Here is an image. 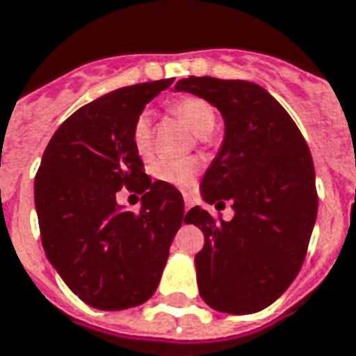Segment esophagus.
<instances>
[{
  "instance_id": "34e87169",
  "label": "esophagus",
  "mask_w": 356,
  "mask_h": 356,
  "mask_svg": "<svg viewBox=\"0 0 356 356\" xmlns=\"http://www.w3.org/2000/svg\"><path fill=\"white\" fill-rule=\"evenodd\" d=\"M184 202H186V211H189V209H191L193 207V204H195V200H193L191 196H184Z\"/></svg>"
}]
</instances>
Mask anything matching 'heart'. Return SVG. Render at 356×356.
Masks as SVG:
<instances>
[{
	"mask_svg": "<svg viewBox=\"0 0 356 356\" xmlns=\"http://www.w3.org/2000/svg\"><path fill=\"white\" fill-rule=\"evenodd\" d=\"M170 112L178 115L184 123L200 138H206L215 129L217 115L215 110L207 101L200 97H184L170 104ZM132 145L136 154L143 160H149L154 152V141H152V127H150L149 113H139L132 127ZM200 165L195 158L186 160H160L152 165V176L158 181L169 184L178 189H189L193 187L198 175Z\"/></svg>",
	"mask_w": 356,
	"mask_h": 356,
	"instance_id": "1",
	"label": "heart"
}]
</instances>
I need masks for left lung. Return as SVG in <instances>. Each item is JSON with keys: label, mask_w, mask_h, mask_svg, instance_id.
<instances>
[{"label": "left lung", "mask_w": 356, "mask_h": 356, "mask_svg": "<svg viewBox=\"0 0 356 356\" xmlns=\"http://www.w3.org/2000/svg\"><path fill=\"white\" fill-rule=\"evenodd\" d=\"M175 88L217 106L226 127L200 187L207 204L232 202L235 217L217 222L200 206L186 215L204 232L195 257L202 300L229 314L263 311L305 261L318 213L311 150L285 108L254 82L189 76Z\"/></svg>", "instance_id": "obj_1"}]
</instances>
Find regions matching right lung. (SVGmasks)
Instances as JSON below:
<instances>
[{
	"label": "right lung",
	"mask_w": 356,
	"mask_h": 356,
	"mask_svg": "<svg viewBox=\"0 0 356 356\" xmlns=\"http://www.w3.org/2000/svg\"><path fill=\"white\" fill-rule=\"evenodd\" d=\"M172 82L119 88L79 108L53 134L34 178L45 255L73 294L101 311L154 294L186 220L178 189L150 180L132 145L134 121ZM123 186L142 195L139 213L117 204Z\"/></svg>",
	"instance_id": "add662e5"
}]
</instances>
